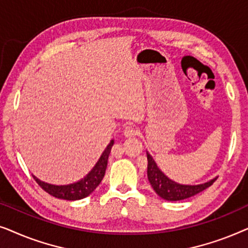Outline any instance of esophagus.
I'll return each mask as SVG.
<instances>
[{
  "mask_svg": "<svg viewBox=\"0 0 248 248\" xmlns=\"http://www.w3.org/2000/svg\"><path fill=\"white\" fill-rule=\"evenodd\" d=\"M124 135L126 138H133L135 135H138V130L134 126H132V125H128V126L125 127Z\"/></svg>",
  "mask_w": 248,
  "mask_h": 248,
  "instance_id": "obj_1",
  "label": "esophagus"
}]
</instances>
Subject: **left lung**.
Returning a JSON list of instances; mask_svg holds the SVG:
<instances>
[{"mask_svg": "<svg viewBox=\"0 0 248 248\" xmlns=\"http://www.w3.org/2000/svg\"><path fill=\"white\" fill-rule=\"evenodd\" d=\"M148 158V179L150 182L152 188L160 196L161 199L167 201H181L199 194L200 192L204 191L209 186H211L216 182L217 178L200 185H182L171 179H169L160 169L158 168L154 158L147 152Z\"/></svg>", "mask_w": 248, "mask_h": 248, "instance_id": "8db88e82", "label": "left lung"}]
</instances>
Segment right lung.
Instances as JSON below:
<instances>
[{"mask_svg": "<svg viewBox=\"0 0 248 248\" xmlns=\"http://www.w3.org/2000/svg\"><path fill=\"white\" fill-rule=\"evenodd\" d=\"M114 144V140L109 142V144L107 145V148L105 149L103 155H100L99 160L97 161V164L94 167L91 169V171L88 174L86 177L81 179V181L73 183V184L69 185H52L48 183L39 181L36 176H32L33 179L37 182L40 187L44 191H46L48 194L55 196L57 199H63V200H69V201H76V200H81L87 198L88 195L91 194L98 185L100 184V182L103 181L105 171L107 168V161L108 157H109L111 147Z\"/></svg>", "mask_w": 248, "mask_h": 248, "instance_id": "1", "label": "right lung"}]
</instances>
